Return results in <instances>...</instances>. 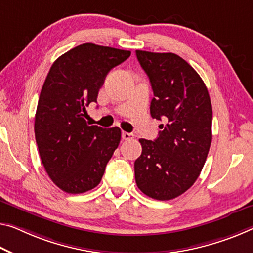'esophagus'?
<instances>
[{
    "instance_id": "1",
    "label": "esophagus",
    "mask_w": 253,
    "mask_h": 253,
    "mask_svg": "<svg viewBox=\"0 0 253 253\" xmlns=\"http://www.w3.org/2000/svg\"><path fill=\"white\" fill-rule=\"evenodd\" d=\"M133 134H130V133H127V131H123L122 133V138H123V141H129V139H131L133 138Z\"/></svg>"
}]
</instances>
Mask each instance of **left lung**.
<instances>
[{
	"mask_svg": "<svg viewBox=\"0 0 253 253\" xmlns=\"http://www.w3.org/2000/svg\"><path fill=\"white\" fill-rule=\"evenodd\" d=\"M154 98L151 116L163 120L154 141L141 138L134 163L143 194L158 200L182 195L199 177L211 143V98L199 74L173 53L136 50Z\"/></svg>",
	"mask_w": 253,
	"mask_h": 253,
	"instance_id": "8db88e82",
	"label": "left lung"
}]
</instances>
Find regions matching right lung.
Masks as SVG:
<instances>
[{
  "label": "right lung",
  "instance_id": "1",
  "mask_svg": "<svg viewBox=\"0 0 253 253\" xmlns=\"http://www.w3.org/2000/svg\"><path fill=\"white\" fill-rule=\"evenodd\" d=\"M129 56V50L82 43L59 56L48 72L35 136L47 174L63 191L82 194L97 187L119 145L118 127L89 126L84 116L109 71Z\"/></svg>",
  "mask_w": 253,
  "mask_h": 253
}]
</instances>
